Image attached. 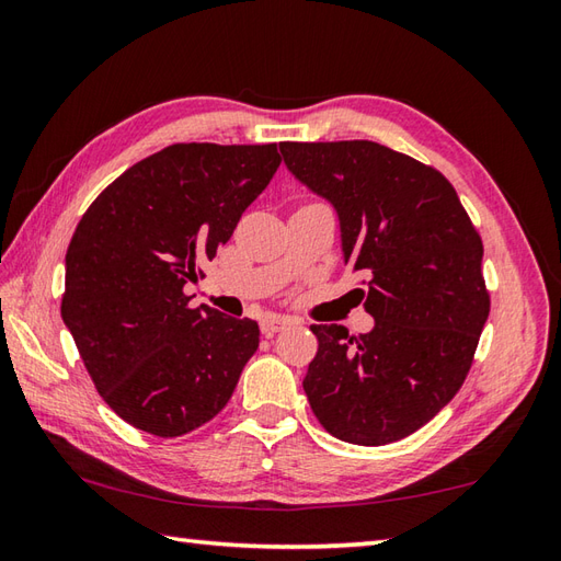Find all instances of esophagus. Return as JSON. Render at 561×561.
<instances>
[{
    "label": "esophagus",
    "mask_w": 561,
    "mask_h": 561,
    "mask_svg": "<svg viewBox=\"0 0 561 561\" xmlns=\"http://www.w3.org/2000/svg\"><path fill=\"white\" fill-rule=\"evenodd\" d=\"M289 325H291V318L267 316V318H262V320H260V330H262V335H265V337H272L274 332H279V330L289 328Z\"/></svg>",
    "instance_id": "obj_1"
}]
</instances>
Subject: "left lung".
<instances>
[{
  "instance_id": "left-lung-1",
  "label": "left lung",
  "mask_w": 561,
  "mask_h": 561,
  "mask_svg": "<svg viewBox=\"0 0 561 561\" xmlns=\"http://www.w3.org/2000/svg\"><path fill=\"white\" fill-rule=\"evenodd\" d=\"M289 171L337 209L344 262L376 325H311L304 390L325 432L356 446L414 434L468 378L490 291L482 238L434 165L368 139L282 141Z\"/></svg>"
}]
</instances>
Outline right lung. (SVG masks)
Instances as JSON below:
<instances>
[{"instance_id": "obj_1", "label": "right lung", "mask_w": 561, "mask_h": 561, "mask_svg": "<svg viewBox=\"0 0 561 561\" xmlns=\"http://www.w3.org/2000/svg\"><path fill=\"white\" fill-rule=\"evenodd\" d=\"M277 145H171L115 178L77 224L62 320L108 408L175 438L214 420L260 344L250 318L193 308L187 282L267 187Z\"/></svg>"}]
</instances>
